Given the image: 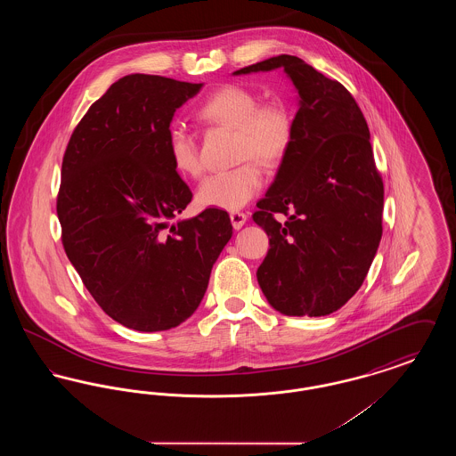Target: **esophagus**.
Returning <instances> with one entry per match:
<instances>
[{"label": "esophagus", "mask_w": 456, "mask_h": 456, "mask_svg": "<svg viewBox=\"0 0 456 456\" xmlns=\"http://www.w3.org/2000/svg\"><path fill=\"white\" fill-rule=\"evenodd\" d=\"M248 220V216L244 212H231V222L234 225V229H240Z\"/></svg>", "instance_id": "esophagus-1"}]
</instances>
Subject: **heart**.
Returning <instances> with one entry per match:
<instances>
[{"label":"heart","instance_id":"heart-1","mask_svg":"<svg viewBox=\"0 0 456 456\" xmlns=\"http://www.w3.org/2000/svg\"><path fill=\"white\" fill-rule=\"evenodd\" d=\"M198 118L208 125L238 130L239 159L256 157L266 166L282 160L292 136V119L281 102L260 104V97L240 86H224L207 97ZM167 152L177 173L198 175L203 169L195 136L175 123L167 133ZM263 169L250 159L234 169L208 174L196 190L201 207L238 210L263 186Z\"/></svg>","mask_w":456,"mask_h":456}]
</instances>
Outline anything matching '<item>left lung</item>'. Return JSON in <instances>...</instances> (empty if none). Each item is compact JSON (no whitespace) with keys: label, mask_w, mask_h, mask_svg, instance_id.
Instances as JSON below:
<instances>
[{"label":"left lung","mask_w":456,"mask_h":456,"mask_svg":"<svg viewBox=\"0 0 456 456\" xmlns=\"http://www.w3.org/2000/svg\"><path fill=\"white\" fill-rule=\"evenodd\" d=\"M282 68L299 94L292 136L253 220L270 249L256 277L287 316H326L359 290L383 234V179L369 128L340 82L281 54L234 75ZM275 213L288 220L281 224Z\"/></svg>","instance_id":"1"}]
</instances>
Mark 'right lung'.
<instances>
[{
    "mask_svg": "<svg viewBox=\"0 0 456 456\" xmlns=\"http://www.w3.org/2000/svg\"><path fill=\"white\" fill-rule=\"evenodd\" d=\"M203 84L126 75L95 101L68 142L58 218L66 256L114 322L162 331L201 303L232 236L229 214L175 220L193 193L167 152L175 109Z\"/></svg>",
    "mask_w": 456,
    "mask_h": 456,
    "instance_id": "1",
    "label": "right lung"
}]
</instances>
